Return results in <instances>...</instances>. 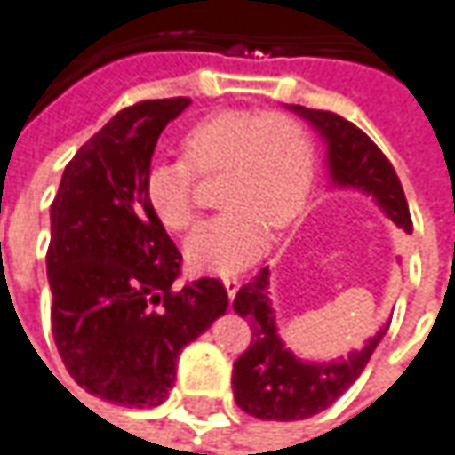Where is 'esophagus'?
<instances>
[{
  "label": "esophagus",
  "mask_w": 455,
  "mask_h": 455,
  "mask_svg": "<svg viewBox=\"0 0 455 455\" xmlns=\"http://www.w3.org/2000/svg\"><path fill=\"white\" fill-rule=\"evenodd\" d=\"M224 286H227L228 299H234V296H236V291H239V286H241L239 276H236V274H228V276H224Z\"/></svg>",
  "instance_id": "1"
}]
</instances>
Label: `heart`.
Masks as SVG:
<instances>
[{
	"label": "heart",
	"instance_id": "b5f03b06",
	"mask_svg": "<svg viewBox=\"0 0 455 455\" xmlns=\"http://www.w3.org/2000/svg\"><path fill=\"white\" fill-rule=\"evenodd\" d=\"M184 159L151 164L144 194L169 231L196 219V174H224L221 214L187 239L188 267L228 274L264 251L268 227L283 228L304 209L314 179V144L299 119L281 111H216L181 139Z\"/></svg>",
	"mask_w": 455,
	"mask_h": 455
}]
</instances>
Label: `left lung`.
I'll list each match as a JSON object with an SVG mask.
<instances>
[{
  "label": "left lung",
  "mask_w": 455,
  "mask_h": 455,
  "mask_svg": "<svg viewBox=\"0 0 455 455\" xmlns=\"http://www.w3.org/2000/svg\"><path fill=\"white\" fill-rule=\"evenodd\" d=\"M291 109L314 124L321 137L329 141L333 181L373 194L391 221L411 234L413 224L409 202L396 169L369 134L333 111L308 109L301 104H291ZM267 289L268 267H264L249 283L241 286L234 299V311L251 323V344L234 361V398L241 411L261 421H301L329 409L336 398L344 396L346 388L366 369L383 331L346 361L306 363L281 344Z\"/></svg>",
  "instance_id": "obj_1"
}]
</instances>
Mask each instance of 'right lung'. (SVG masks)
Masks as SVG:
<instances>
[{
  "label": "right lung",
  "mask_w": 455,
  "mask_h": 455,
  "mask_svg": "<svg viewBox=\"0 0 455 455\" xmlns=\"http://www.w3.org/2000/svg\"><path fill=\"white\" fill-rule=\"evenodd\" d=\"M187 107V97L147 99L119 111L74 154L52 202L59 356L92 396L129 409L169 396L179 354L228 306L212 276L172 286L181 253L144 194L159 134Z\"/></svg>",
  "instance_id": "add662e5"
}]
</instances>
